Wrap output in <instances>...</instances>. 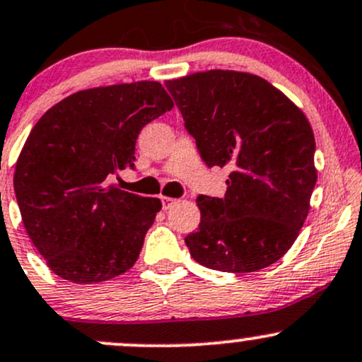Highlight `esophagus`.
<instances>
[{
  "label": "esophagus",
  "instance_id": "34e87169",
  "mask_svg": "<svg viewBox=\"0 0 362 362\" xmlns=\"http://www.w3.org/2000/svg\"><path fill=\"white\" fill-rule=\"evenodd\" d=\"M161 204H163V209H168L170 206L175 204V199H173V197H168V196H161Z\"/></svg>",
  "mask_w": 362,
  "mask_h": 362
}]
</instances>
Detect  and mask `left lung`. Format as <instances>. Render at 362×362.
Returning a JSON list of instances; mask_svg holds the SVG:
<instances>
[{
  "instance_id": "left-lung-1",
  "label": "left lung",
  "mask_w": 362,
  "mask_h": 362,
  "mask_svg": "<svg viewBox=\"0 0 362 362\" xmlns=\"http://www.w3.org/2000/svg\"><path fill=\"white\" fill-rule=\"evenodd\" d=\"M165 86L206 165L232 170L223 199L197 197L199 228L185 237L190 256L228 273L273 264L299 235L317 178L303 110L245 71H197Z\"/></svg>"
}]
</instances>
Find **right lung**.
Listing matches in <instances>:
<instances>
[{
  "mask_svg": "<svg viewBox=\"0 0 362 362\" xmlns=\"http://www.w3.org/2000/svg\"><path fill=\"white\" fill-rule=\"evenodd\" d=\"M173 108L160 82L78 90L39 118L15 166L23 226L53 273L110 280L137 261L161 201L110 184L134 168L142 127Z\"/></svg>",
  "mask_w": 362,
  "mask_h": 362,
  "instance_id": "right-lung-1",
  "label": "right lung"
}]
</instances>
